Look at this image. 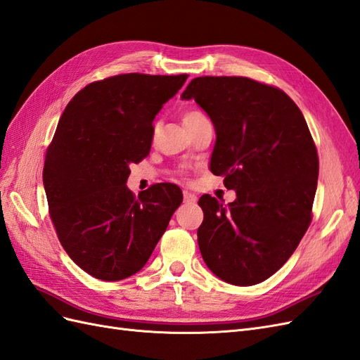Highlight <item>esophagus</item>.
<instances>
[{
  "mask_svg": "<svg viewBox=\"0 0 360 360\" xmlns=\"http://www.w3.org/2000/svg\"><path fill=\"white\" fill-rule=\"evenodd\" d=\"M196 200H198L196 195H193V193L188 190H184V202H186V204H195Z\"/></svg>",
  "mask_w": 360,
  "mask_h": 360,
  "instance_id": "1",
  "label": "esophagus"
}]
</instances>
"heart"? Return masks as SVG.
Here are the masks:
<instances>
[{
  "label": "heart",
  "instance_id": "heart-1",
  "mask_svg": "<svg viewBox=\"0 0 360 360\" xmlns=\"http://www.w3.org/2000/svg\"><path fill=\"white\" fill-rule=\"evenodd\" d=\"M204 117H205V115L202 114L200 110H198V109H190V110H186V112H184L182 120H184V124L190 126V124H193V123L199 122V120H202Z\"/></svg>",
  "mask_w": 360,
  "mask_h": 360
}]
</instances>
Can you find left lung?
Masks as SVG:
<instances>
[{"label": "left lung", "mask_w": 360, "mask_h": 360, "mask_svg": "<svg viewBox=\"0 0 360 360\" xmlns=\"http://www.w3.org/2000/svg\"><path fill=\"white\" fill-rule=\"evenodd\" d=\"M216 131L210 170L237 199L204 195L198 243L210 271L234 285L269 278L289 260L311 220L319 161L306 120L284 91L248 77L193 79Z\"/></svg>", "instance_id": "1"}]
</instances>
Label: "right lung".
<instances>
[{
  "label": "right lung",
  "mask_w": 360,
  "mask_h": 360,
  "mask_svg": "<svg viewBox=\"0 0 360 360\" xmlns=\"http://www.w3.org/2000/svg\"><path fill=\"white\" fill-rule=\"evenodd\" d=\"M187 75L140 72L92 82L71 98L44 162V188L59 242L80 269L124 280L149 260L181 202L174 184L138 198L126 182L150 152L153 120Z\"/></svg>",
  "instance_id": "add662e5"
}]
</instances>
